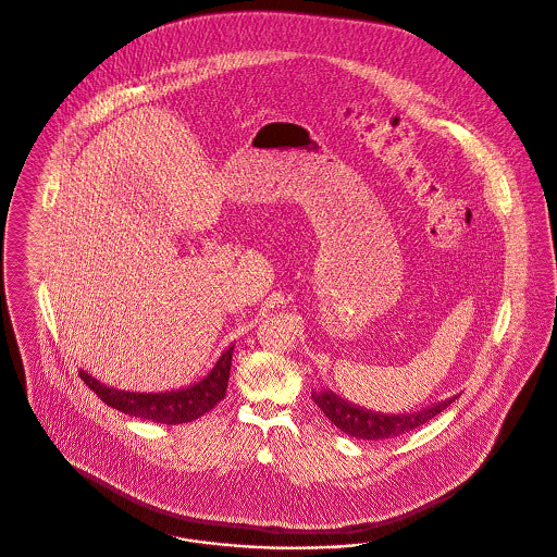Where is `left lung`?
I'll return each mask as SVG.
<instances>
[{
  "label": "left lung",
  "instance_id": "left-lung-1",
  "mask_svg": "<svg viewBox=\"0 0 557 557\" xmlns=\"http://www.w3.org/2000/svg\"><path fill=\"white\" fill-rule=\"evenodd\" d=\"M311 398L315 400L320 411L345 434L362 438V441H384V438H394L405 432L424 426L434 416H438L443 409H447L458 396L434 403V405L424 407L420 411H413V413H396V416L351 405L331 389L311 392Z\"/></svg>",
  "mask_w": 557,
  "mask_h": 557
}]
</instances>
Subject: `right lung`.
Returning <instances> with one entry per match:
<instances>
[{"instance_id": "add662e5", "label": "right lung", "mask_w": 557, "mask_h": 557, "mask_svg": "<svg viewBox=\"0 0 557 557\" xmlns=\"http://www.w3.org/2000/svg\"><path fill=\"white\" fill-rule=\"evenodd\" d=\"M233 347L235 345L222 351L212 371L201 382L188 387H180V389H170V392L116 389V387L101 384L83 369H81V377L108 407L119 409L125 416L175 426V424H186L201 418L224 398L228 375H231Z\"/></svg>"}]
</instances>
